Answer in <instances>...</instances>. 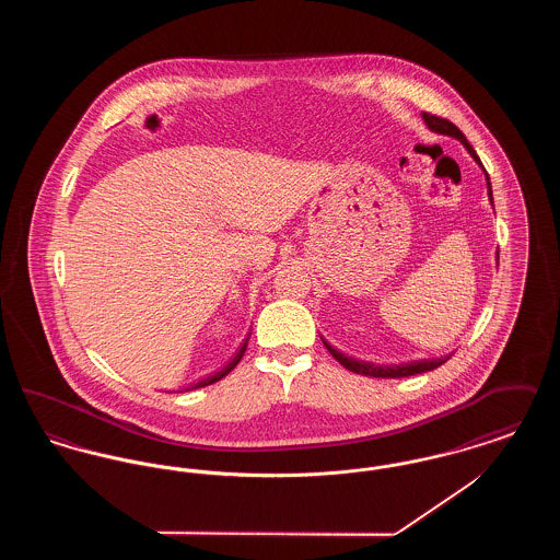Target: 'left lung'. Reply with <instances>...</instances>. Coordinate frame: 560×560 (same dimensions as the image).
I'll return each mask as SVG.
<instances>
[{"instance_id": "1", "label": "left lung", "mask_w": 560, "mask_h": 560, "mask_svg": "<svg viewBox=\"0 0 560 560\" xmlns=\"http://www.w3.org/2000/svg\"><path fill=\"white\" fill-rule=\"evenodd\" d=\"M422 119L428 126L430 132L443 133V136H452L455 140H459L464 144V149L468 151V155L472 160L479 163L482 174H485V180H487V195H489V203L493 206V190H491V183H489V174L485 172L482 163H480L477 151L472 149V144L466 140V136L462 133V130L457 126H453L450 119H443V117H436V115H430V113H422ZM495 260L500 262V252H495ZM325 348L331 352V357L345 365L348 372L361 373V375H370V377H407V375H416V373L432 372L436 370L439 365H443L452 354H443V357H434V359H420V361H409V363H399V365H380V363H372V361H361V359H354L350 354H345L342 350H338L336 347H331L325 338H320Z\"/></svg>"}]
</instances>
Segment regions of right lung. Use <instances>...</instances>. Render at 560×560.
<instances>
[{
  "label": "right lung",
  "instance_id": "add662e5",
  "mask_svg": "<svg viewBox=\"0 0 560 560\" xmlns=\"http://www.w3.org/2000/svg\"><path fill=\"white\" fill-rule=\"evenodd\" d=\"M247 340H249V334H247V338L243 340V345H241L240 350H237V354L220 370V372L212 373V375H208V377H203V380H199V382H195L192 386H188L185 390H195V388H203V386H210L213 382H218V380H222L224 375L229 372H233L235 368H237V363L241 361V357H243V352H245V348H247Z\"/></svg>",
  "mask_w": 560,
  "mask_h": 560
}]
</instances>
